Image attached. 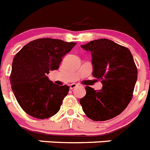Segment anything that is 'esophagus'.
I'll list each match as a JSON object with an SVG mask.
<instances>
[{
    "label": "esophagus",
    "instance_id": "esophagus-1",
    "mask_svg": "<svg viewBox=\"0 0 150 150\" xmlns=\"http://www.w3.org/2000/svg\"><path fill=\"white\" fill-rule=\"evenodd\" d=\"M77 86V84L76 83H72L70 85V89H74V88H76Z\"/></svg>",
    "mask_w": 150,
    "mask_h": 150
}]
</instances>
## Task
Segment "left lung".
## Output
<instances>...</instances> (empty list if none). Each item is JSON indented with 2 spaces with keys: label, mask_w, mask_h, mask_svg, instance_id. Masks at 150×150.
<instances>
[{
  "label": "left lung",
  "mask_w": 150,
  "mask_h": 150,
  "mask_svg": "<svg viewBox=\"0 0 150 150\" xmlns=\"http://www.w3.org/2000/svg\"><path fill=\"white\" fill-rule=\"evenodd\" d=\"M91 52L93 76L100 80L102 89L86 86L80 103L84 113L94 121H104L120 115L133 97L137 68L130 50L106 38L81 45Z\"/></svg>",
  "instance_id": "1"
}]
</instances>
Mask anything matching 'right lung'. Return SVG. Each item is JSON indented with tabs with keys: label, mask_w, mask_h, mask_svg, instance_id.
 <instances>
[{
	"label": "right lung",
	"mask_w": 150,
	"mask_h": 150,
	"mask_svg": "<svg viewBox=\"0 0 150 150\" xmlns=\"http://www.w3.org/2000/svg\"><path fill=\"white\" fill-rule=\"evenodd\" d=\"M76 44L55 38H38L16 53L10 80L14 96L25 113L45 119L58 112L69 86L56 85L47 74L58 69L62 57Z\"/></svg>",
	"instance_id": "right-lung-1"
}]
</instances>
